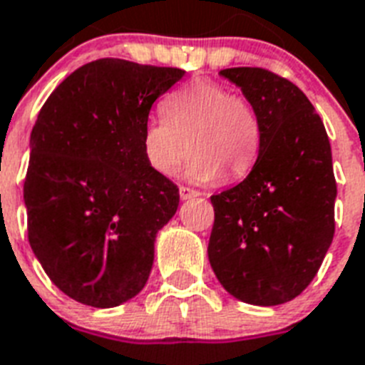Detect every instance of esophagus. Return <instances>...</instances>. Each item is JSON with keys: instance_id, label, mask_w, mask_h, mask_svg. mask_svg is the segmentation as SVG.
<instances>
[{"instance_id": "1", "label": "esophagus", "mask_w": 365, "mask_h": 365, "mask_svg": "<svg viewBox=\"0 0 365 365\" xmlns=\"http://www.w3.org/2000/svg\"><path fill=\"white\" fill-rule=\"evenodd\" d=\"M179 196H180V200H190V197L200 196V192H196L194 188H188V186H180Z\"/></svg>"}]
</instances>
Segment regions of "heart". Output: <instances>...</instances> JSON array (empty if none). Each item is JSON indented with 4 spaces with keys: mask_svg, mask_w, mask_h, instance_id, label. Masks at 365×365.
Returning <instances> with one entry per match:
<instances>
[{
    "mask_svg": "<svg viewBox=\"0 0 365 365\" xmlns=\"http://www.w3.org/2000/svg\"><path fill=\"white\" fill-rule=\"evenodd\" d=\"M165 118L143 126V154L158 175L171 177L190 150L186 177L215 182L228 173L241 179L260 150V122L249 101L212 81H194L164 100Z\"/></svg>",
    "mask_w": 365,
    "mask_h": 365,
    "instance_id": "heart-1",
    "label": "heart"
}]
</instances>
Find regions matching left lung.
<instances>
[{"mask_svg":"<svg viewBox=\"0 0 365 365\" xmlns=\"http://www.w3.org/2000/svg\"><path fill=\"white\" fill-rule=\"evenodd\" d=\"M260 122V150L243 182L211 196L209 262L226 292L281 305L313 281L334 239L331 147L307 96L262 67L220 71Z\"/></svg>","mask_w":365,"mask_h":365,"instance_id":"left-lung-1","label":"left lung"}]
</instances>
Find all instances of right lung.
Segmentation results:
<instances>
[{"mask_svg":"<svg viewBox=\"0 0 365 365\" xmlns=\"http://www.w3.org/2000/svg\"><path fill=\"white\" fill-rule=\"evenodd\" d=\"M182 77L177 67L101 58L73 71L39 110L24 182L28 239L75 302L116 307L147 284L179 188L147 164L143 126Z\"/></svg>","mask_w":365,"mask_h":365,"instance_id":"add662e5","label":"right lung"}]
</instances>
